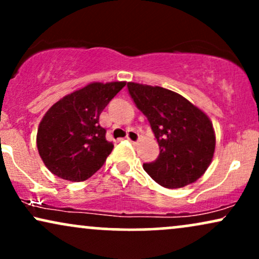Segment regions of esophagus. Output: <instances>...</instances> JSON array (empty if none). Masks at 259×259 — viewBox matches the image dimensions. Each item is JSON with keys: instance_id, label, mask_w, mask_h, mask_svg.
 <instances>
[{"instance_id": "esophagus-1", "label": "esophagus", "mask_w": 259, "mask_h": 259, "mask_svg": "<svg viewBox=\"0 0 259 259\" xmlns=\"http://www.w3.org/2000/svg\"><path fill=\"white\" fill-rule=\"evenodd\" d=\"M126 139L129 140L130 142H133V144H136V142L139 141V139H140V135H139L138 133L135 132V130H130V132H127Z\"/></svg>"}]
</instances>
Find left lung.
Listing matches in <instances>:
<instances>
[{"label": "left lung", "mask_w": 259, "mask_h": 259, "mask_svg": "<svg viewBox=\"0 0 259 259\" xmlns=\"http://www.w3.org/2000/svg\"><path fill=\"white\" fill-rule=\"evenodd\" d=\"M138 108L146 115L159 146V156L144 169L159 185L179 189L195 183L209 167L215 133L208 115L177 92L127 82Z\"/></svg>", "instance_id": "left-lung-1"}]
</instances>
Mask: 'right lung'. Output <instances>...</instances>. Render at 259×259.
Here are the masks:
<instances>
[{"label": "right lung", "instance_id": "right-lung-1", "mask_svg": "<svg viewBox=\"0 0 259 259\" xmlns=\"http://www.w3.org/2000/svg\"><path fill=\"white\" fill-rule=\"evenodd\" d=\"M125 81L91 82L53 105L40 121L36 145L47 169L58 178L84 181L106 162L113 150L100 125V114Z\"/></svg>", "mask_w": 259, "mask_h": 259}]
</instances>
